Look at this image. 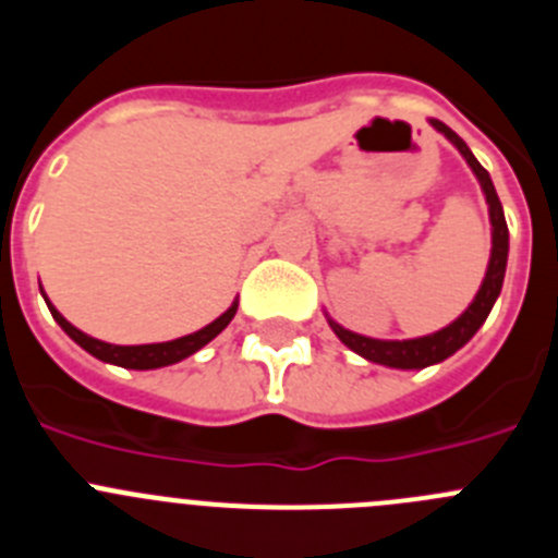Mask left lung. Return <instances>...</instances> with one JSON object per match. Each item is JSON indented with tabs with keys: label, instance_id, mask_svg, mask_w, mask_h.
Returning a JSON list of instances; mask_svg holds the SVG:
<instances>
[{
	"label": "left lung",
	"instance_id": "1",
	"mask_svg": "<svg viewBox=\"0 0 558 558\" xmlns=\"http://www.w3.org/2000/svg\"><path fill=\"white\" fill-rule=\"evenodd\" d=\"M430 125L436 128L438 133H445L447 140L458 147L466 165L472 167L475 179L481 181V190L486 195V204H489V220H492V256L489 265H486V276H483L481 290L475 293L472 304L458 315L456 322L447 324L445 329H438L433 335H422V338L411 340H379V338H366V335L349 332L340 324H335L327 315L329 327L338 335L340 343H347L354 354L360 357L372 360V363H379V366L388 368H427L433 363H441L450 354H456L463 343H470L472 335L483 327V322L489 318L492 307H495L497 295H500L502 288V276H506V263H509V226H506V215H502L500 198H497L495 184H492L489 172L483 170L481 161L472 156V150L466 147V142L458 136L456 131L445 125V122L430 120Z\"/></svg>",
	"mask_w": 558,
	"mask_h": 558
}]
</instances>
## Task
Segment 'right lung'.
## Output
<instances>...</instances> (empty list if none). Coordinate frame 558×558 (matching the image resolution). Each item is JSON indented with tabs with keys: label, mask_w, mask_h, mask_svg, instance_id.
<instances>
[{
	"label": "right lung",
	"mask_w": 558,
	"mask_h": 558,
	"mask_svg": "<svg viewBox=\"0 0 558 558\" xmlns=\"http://www.w3.org/2000/svg\"><path fill=\"white\" fill-rule=\"evenodd\" d=\"M41 295H44V302H47L49 313H52V318L61 324L63 332L75 340L77 347L86 349L88 354H95V357L102 360V363H113V366H122V368H140V372H147V368L172 366V363H179V360L195 354L198 349H204L211 338H218V335L229 327V322L234 318V313H236V299H234V304H231V307L226 310L220 318H215L211 324H206V327L198 329V332L184 335V338H175V340H165V343L117 347V343H106V340H97V338H92V335L81 332L77 327H72V324H69L66 318H63V315L52 307V302L47 299V293H41Z\"/></svg>",
	"instance_id": "right-lung-1"
}]
</instances>
